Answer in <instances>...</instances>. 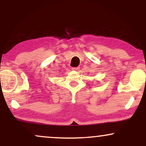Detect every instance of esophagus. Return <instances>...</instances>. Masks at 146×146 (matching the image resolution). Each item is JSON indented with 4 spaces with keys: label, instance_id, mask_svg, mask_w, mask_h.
<instances>
[{
    "label": "esophagus",
    "instance_id": "obj_1",
    "mask_svg": "<svg viewBox=\"0 0 146 146\" xmlns=\"http://www.w3.org/2000/svg\"><path fill=\"white\" fill-rule=\"evenodd\" d=\"M79 69H80V68H79V67H73V68H72V70H73V71H78Z\"/></svg>",
    "mask_w": 146,
    "mask_h": 146
}]
</instances>
